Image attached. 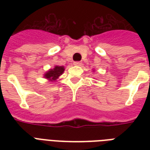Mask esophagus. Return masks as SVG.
<instances>
[{
    "label": "esophagus",
    "mask_w": 150,
    "mask_h": 150,
    "mask_svg": "<svg viewBox=\"0 0 150 150\" xmlns=\"http://www.w3.org/2000/svg\"><path fill=\"white\" fill-rule=\"evenodd\" d=\"M74 64L75 66H80L82 64V62L81 61H75V62H74Z\"/></svg>",
    "instance_id": "34e87169"
}]
</instances>
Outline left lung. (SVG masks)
I'll return each instance as SVG.
<instances>
[{
    "mask_svg": "<svg viewBox=\"0 0 150 150\" xmlns=\"http://www.w3.org/2000/svg\"><path fill=\"white\" fill-rule=\"evenodd\" d=\"M93 71H94V70H93Z\"/></svg>",
    "mask_w": 150,
    "mask_h": 150,
    "instance_id": "left-lung-1",
    "label": "left lung"
}]
</instances>
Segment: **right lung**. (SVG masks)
<instances>
[{"label":"right lung","instance_id":"obj_1","mask_svg":"<svg viewBox=\"0 0 150 150\" xmlns=\"http://www.w3.org/2000/svg\"><path fill=\"white\" fill-rule=\"evenodd\" d=\"M65 70L64 66H54V68H50L43 75V77L47 79L49 82H54L61 76Z\"/></svg>","mask_w":150,"mask_h":150}]
</instances>
